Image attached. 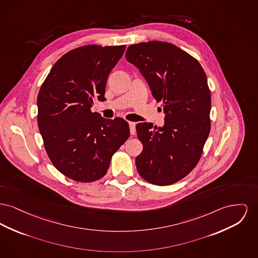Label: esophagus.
Here are the masks:
<instances>
[{
	"mask_svg": "<svg viewBox=\"0 0 258 258\" xmlns=\"http://www.w3.org/2000/svg\"><path fill=\"white\" fill-rule=\"evenodd\" d=\"M128 124H130L131 135H132V136H135V135L137 134V131H136V122H134V121H128Z\"/></svg>",
	"mask_w": 258,
	"mask_h": 258,
	"instance_id": "34e87169",
	"label": "esophagus"
}]
</instances>
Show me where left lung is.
Segmentation results:
<instances>
[{
	"instance_id": "left-lung-1",
	"label": "left lung",
	"mask_w": 258,
	"mask_h": 258,
	"mask_svg": "<svg viewBox=\"0 0 258 258\" xmlns=\"http://www.w3.org/2000/svg\"><path fill=\"white\" fill-rule=\"evenodd\" d=\"M125 58L146 79L166 114L163 127L137 123L143 145L136 160L137 171L152 184H173L197 166L211 132L212 100L206 73L195 57L167 42L132 45Z\"/></svg>"
}]
</instances>
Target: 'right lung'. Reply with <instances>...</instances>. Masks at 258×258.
I'll use <instances>...</instances> for the list:
<instances>
[{"mask_svg":"<svg viewBox=\"0 0 258 258\" xmlns=\"http://www.w3.org/2000/svg\"><path fill=\"white\" fill-rule=\"evenodd\" d=\"M125 46L74 48L52 66L38 93V126L46 154L62 174L93 182L106 174L112 156L130 137L127 121L91 112L104 101L107 78Z\"/></svg>","mask_w":258,"mask_h":258,"instance_id":"obj_1","label":"right lung"}]
</instances>
